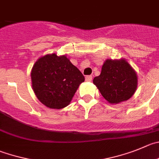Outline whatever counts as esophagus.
<instances>
[{"label":"esophagus","mask_w":159,"mask_h":159,"mask_svg":"<svg viewBox=\"0 0 159 159\" xmlns=\"http://www.w3.org/2000/svg\"><path fill=\"white\" fill-rule=\"evenodd\" d=\"M92 80V75H87L86 76V81L87 82H90Z\"/></svg>","instance_id":"obj_1"}]
</instances>
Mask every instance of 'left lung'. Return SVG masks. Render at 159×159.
<instances>
[{"label":"left lung","mask_w":159,"mask_h":159,"mask_svg":"<svg viewBox=\"0 0 159 159\" xmlns=\"http://www.w3.org/2000/svg\"><path fill=\"white\" fill-rule=\"evenodd\" d=\"M93 83L108 103L116 105L127 101L134 94L138 77L126 59H107L101 74L93 79Z\"/></svg>","instance_id":"8db88e82"}]
</instances>
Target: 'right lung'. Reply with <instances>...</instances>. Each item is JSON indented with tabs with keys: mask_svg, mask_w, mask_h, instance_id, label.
Wrapping results in <instances>:
<instances>
[{
	"mask_svg": "<svg viewBox=\"0 0 159 159\" xmlns=\"http://www.w3.org/2000/svg\"><path fill=\"white\" fill-rule=\"evenodd\" d=\"M32 87L43 105L61 109L70 104L85 79L66 55L48 54L37 59L31 70Z\"/></svg>",
	"mask_w": 159,
	"mask_h": 159,
	"instance_id": "obj_1",
	"label": "right lung"
}]
</instances>
